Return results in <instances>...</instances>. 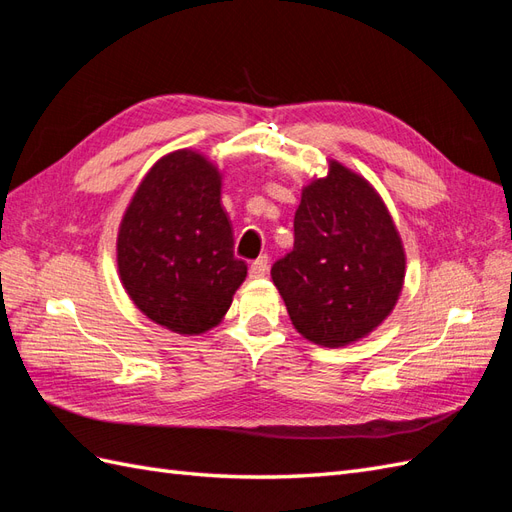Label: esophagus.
<instances>
[{"mask_svg":"<svg viewBox=\"0 0 512 512\" xmlns=\"http://www.w3.org/2000/svg\"><path fill=\"white\" fill-rule=\"evenodd\" d=\"M269 271V256H260L250 265V275L252 277H265Z\"/></svg>","mask_w":512,"mask_h":512,"instance_id":"34e87169","label":"esophagus"}]
</instances>
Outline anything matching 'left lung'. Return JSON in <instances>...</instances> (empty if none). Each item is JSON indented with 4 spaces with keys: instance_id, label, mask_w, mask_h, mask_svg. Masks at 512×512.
<instances>
[{
    "instance_id": "obj_1",
    "label": "left lung",
    "mask_w": 512,
    "mask_h": 512,
    "mask_svg": "<svg viewBox=\"0 0 512 512\" xmlns=\"http://www.w3.org/2000/svg\"><path fill=\"white\" fill-rule=\"evenodd\" d=\"M271 277L309 342L342 348L378 329L404 286L406 252L374 185L331 160L303 188L294 247Z\"/></svg>"
}]
</instances>
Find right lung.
Segmentation results:
<instances>
[{
  "instance_id": "obj_1",
  "label": "right lung",
  "mask_w": 512,
  "mask_h": 512,
  "mask_svg": "<svg viewBox=\"0 0 512 512\" xmlns=\"http://www.w3.org/2000/svg\"><path fill=\"white\" fill-rule=\"evenodd\" d=\"M232 245L218 166L198 151H173L151 166L123 213L121 284L149 320L179 335L205 333L247 275Z\"/></svg>"
}]
</instances>
